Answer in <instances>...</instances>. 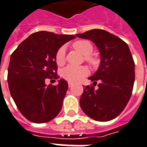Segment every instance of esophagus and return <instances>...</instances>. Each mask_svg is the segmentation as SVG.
Returning <instances> with one entry per match:
<instances>
[{"mask_svg":"<svg viewBox=\"0 0 147 147\" xmlns=\"http://www.w3.org/2000/svg\"><path fill=\"white\" fill-rule=\"evenodd\" d=\"M73 85H74V84L71 82H68V86H69V88H71V87H73Z\"/></svg>","mask_w":147,"mask_h":147,"instance_id":"esophagus-1","label":"esophagus"}]
</instances>
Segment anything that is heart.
<instances>
[{
    "label": "heart",
    "mask_w": 147,
    "mask_h": 147,
    "mask_svg": "<svg viewBox=\"0 0 147 147\" xmlns=\"http://www.w3.org/2000/svg\"><path fill=\"white\" fill-rule=\"evenodd\" d=\"M73 48L83 55L85 56V59L92 66H97L98 63V59L95 57L90 56L93 52V46L89 41L79 40L75 42L73 44ZM56 61L58 65L63 64L65 61V51L64 49L60 48L57 51L56 55ZM89 70L86 67H74V66H68L65 67L62 71V76L66 80L71 81V82H78L88 76Z\"/></svg>",
    "instance_id": "obj_1"
}]
</instances>
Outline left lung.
<instances>
[{
  "instance_id": "1",
  "label": "left lung",
  "mask_w": 147,
  "mask_h": 147,
  "mask_svg": "<svg viewBox=\"0 0 147 147\" xmlns=\"http://www.w3.org/2000/svg\"><path fill=\"white\" fill-rule=\"evenodd\" d=\"M76 36L93 42L101 57L98 69L88 78L93 85L99 80L98 88H84L80 108L96 121H110L123 111L132 94L135 63L129 48L118 36L102 29H92Z\"/></svg>"
}]
</instances>
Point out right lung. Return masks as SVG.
<instances>
[{
	"mask_svg": "<svg viewBox=\"0 0 147 147\" xmlns=\"http://www.w3.org/2000/svg\"><path fill=\"white\" fill-rule=\"evenodd\" d=\"M75 38L73 35L41 31L28 36L11 54L7 69L10 93L28 120L44 123L59 113L68 84L60 79L57 85L47 86L45 80L58 78L57 51Z\"/></svg>",
	"mask_w": 147,
	"mask_h": 147,
	"instance_id": "right-lung-1",
	"label": "right lung"
}]
</instances>
